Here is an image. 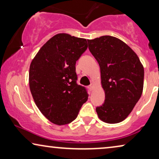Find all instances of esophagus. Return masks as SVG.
I'll list each match as a JSON object with an SVG mask.
<instances>
[{"label": "esophagus", "mask_w": 159, "mask_h": 159, "mask_svg": "<svg viewBox=\"0 0 159 159\" xmlns=\"http://www.w3.org/2000/svg\"><path fill=\"white\" fill-rule=\"evenodd\" d=\"M93 88H94V84L91 83L90 85H89V89H90V90H93Z\"/></svg>", "instance_id": "34e87169"}]
</instances>
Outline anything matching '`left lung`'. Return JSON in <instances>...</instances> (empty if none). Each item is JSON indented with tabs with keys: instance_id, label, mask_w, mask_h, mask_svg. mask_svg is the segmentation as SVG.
I'll return each mask as SVG.
<instances>
[{
	"instance_id": "1",
	"label": "left lung",
	"mask_w": 159,
	"mask_h": 159,
	"mask_svg": "<svg viewBox=\"0 0 159 159\" xmlns=\"http://www.w3.org/2000/svg\"><path fill=\"white\" fill-rule=\"evenodd\" d=\"M88 48L101 69L105 101L96 108L104 122L122 121L132 112L143 90L144 68L131 48L112 36L88 40Z\"/></svg>"
}]
</instances>
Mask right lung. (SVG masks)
<instances>
[{
    "mask_svg": "<svg viewBox=\"0 0 159 159\" xmlns=\"http://www.w3.org/2000/svg\"><path fill=\"white\" fill-rule=\"evenodd\" d=\"M87 48L86 39L60 33L48 40L32 61L30 91L39 110L52 123L71 122L88 101L85 88L77 84L75 67Z\"/></svg>",
    "mask_w": 159,
    "mask_h": 159,
    "instance_id": "add662e5",
    "label": "right lung"
}]
</instances>
